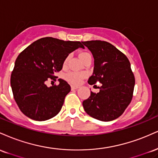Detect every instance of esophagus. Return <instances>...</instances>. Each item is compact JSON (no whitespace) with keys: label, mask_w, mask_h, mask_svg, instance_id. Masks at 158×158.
I'll return each mask as SVG.
<instances>
[{"label":"esophagus","mask_w":158,"mask_h":158,"mask_svg":"<svg viewBox=\"0 0 158 158\" xmlns=\"http://www.w3.org/2000/svg\"><path fill=\"white\" fill-rule=\"evenodd\" d=\"M79 88V86H78V85H71V89L72 90H76V89H78V88Z\"/></svg>","instance_id":"1"}]
</instances>
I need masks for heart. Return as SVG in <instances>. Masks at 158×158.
Listing matches in <instances>:
<instances>
[{"instance_id":"b5f03b06","label":"heart","mask_w":158,"mask_h":158,"mask_svg":"<svg viewBox=\"0 0 158 158\" xmlns=\"http://www.w3.org/2000/svg\"><path fill=\"white\" fill-rule=\"evenodd\" d=\"M79 57H80V59L83 61L85 59H88V58H91V55L88 52H83L79 54ZM69 59H70V56H67L65 58L64 61V66H66L67 64H68ZM64 77L67 80L70 81V82L73 83V84H79L81 81V79H83V77H84V74L77 73V72H68V73L65 74Z\"/></svg>"}]
</instances>
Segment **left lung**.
I'll use <instances>...</instances> for the list:
<instances>
[{"label": "left lung", "mask_w": 158, "mask_h": 158, "mask_svg": "<svg viewBox=\"0 0 158 158\" xmlns=\"http://www.w3.org/2000/svg\"><path fill=\"white\" fill-rule=\"evenodd\" d=\"M92 52L94 73L88 79L90 85L102 83L99 92H90L83 101L87 114L101 121L118 118L131 102L135 79L129 60L114 45L104 41H81Z\"/></svg>", "instance_id": "left-lung-1"}]
</instances>
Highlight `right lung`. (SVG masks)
<instances>
[{
    "instance_id": "obj_1",
    "label": "right lung",
    "mask_w": 158,
    "mask_h": 158,
    "mask_svg": "<svg viewBox=\"0 0 158 158\" xmlns=\"http://www.w3.org/2000/svg\"><path fill=\"white\" fill-rule=\"evenodd\" d=\"M79 48L80 41H65L46 37L34 41L16 59L11 74L13 97L21 112L37 121L51 119L59 113L70 85L59 79V84L47 86L56 80V73L62 69L65 58Z\"/></svg>"
}]
</instances>
